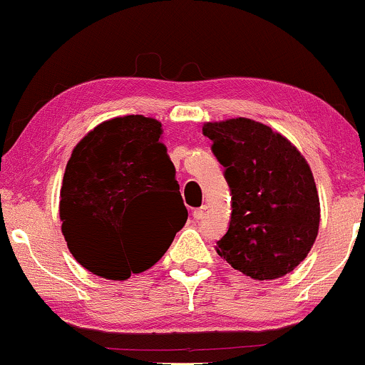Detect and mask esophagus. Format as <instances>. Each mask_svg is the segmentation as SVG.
Returning a JSON list of instances; mask_svg holds the SVG:
<instances>
[{
  "instance_id": "esophagus-1",
  "label": "esophagus",
  "mask_w": 365,
  "mask_h": 365,
  "mask_svg": "<svg viewBox=\"0 0 365 365\" xmlns=\"http://www.w3.org/2000/svg\"><path fill=\"white\" fill-rule=\"evenodd\" d=\"M206 213H208V206L206 205H202L201 208H197V210H194V218L195 220H202V218L206 217Z\"/></svg>"
}]
</instances>
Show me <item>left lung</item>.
<instances>
[{
    "label": "left lung",
    "mask_w": 365,
    "mask_h": 365,
    "mask_svg": "<svg viewBox=\"0 0 365 365\" xmlns=\"http://www.w3.org/2000/svg\"><path fill=\"white\" fill-rule=\"evenodd\" d=\"M202 134L225 168L232 212L217 253L253 279L294 271L312 250L320 225L313 173L301 152L250 118L206 122Z\"/></svg>",
    "instance_id": "left-lung-1"
}]
</instances>
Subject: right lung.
Instances as JSON below:
<instances>
[{
    "label": "right lung",
    "mask_w": 365,
    "mask_h": 365,
    "mask_svg": "<svg viewBox=\"0 0 365 365\" xmlns=\"http://www.w3.org/2000/svg\"><path fill=\"white\" fill-rule=\"evenodd\" d=\"M163 125L125 115L94 128L73 148L61 187L59 217L76 262L108 279L143 273L166 253L187 213ZM173 217L170 233L155 213Z\"/></svg>",
    "instance_id": "add662e5"
}]
</instances>
